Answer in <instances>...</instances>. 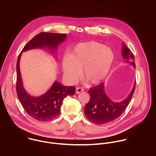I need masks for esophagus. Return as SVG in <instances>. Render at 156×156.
<instances>
[{
  "label": "esophagus",
  "instance_id": "34e87169",
  "mask_svg": "<svg viewBox=\"0 0 156 156\" xmlns=\"http://www.w3.org/2000/svg\"><path fill=\"white\" fill-rule=\"evenodd\" d=\"M83 91H84V90H83V88H81V87H76V94H79L81 92H83Z\"/></svg>",
  "mask_w": 156,
  "mask_h": 156
}]
</instances>
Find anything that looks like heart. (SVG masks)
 Wrapping results in <instances>:
<instances>
[{
    "label": "heart",
    "instance_id": "b5f03b06",
    "mask_svg": "<svg viewBox=\"0 0 156 156\" xmlns=\"http://www.w3.org/2000/svg\"><path fill=\"white\" fill-rule=\"evenodd\" d=\"M115 59L110 48L104 44L91 41L77 44L71 55L62 60L63 75L69 82L75 83L83 69V75L92 84L103 81L108 75Z\"/></svg>",
    "mask_w": 156,
    "mask_h": 156
}]
</instances>
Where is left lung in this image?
Listing matches in <instances>:
<instances>
[{"label":"left lung","mask_w":156,"mask_h":156,"mask_svg":"<svg viewBox=\"0 0 156 156\" xmlns=\"http://www.w3.org/2000/svg\"><path fill=\"white\" fill-rule=\"evenodd\" d=\"M122 55L124 62H126L136 68L134 56L131 51L122 43ZM136 82L128 96L120 102H114L106 94L104 83L91 87L88 93L90 94V100L85 105L84 114L91 122L102 125L112 122L119 118L125 111L135 91Z\"/></svg>","instance_id":"left-lung-1"}]
</instances>
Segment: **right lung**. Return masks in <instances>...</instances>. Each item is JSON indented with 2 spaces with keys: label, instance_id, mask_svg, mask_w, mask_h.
Masks as SVG:
<instances>
[{
  "label": "right lung",
  "instance_id": "add662e5",
  "mask_svg": "<svg viewBox=\"0 0 156 156\" xmlns=\"http://www.w3.org/2000/svg\"><path fill=\"white\" fill-rule=\"evenodd\" d=\"M66 34L41 33L30 41L20 52L16 63V93L18 99L26 112L34 119L46 122L57 117L60 113L63 100L67 96L74 95L75 87L66 86L55 81L44 94L35 97L29 94L23 86L20 61L22 53L34 49H46L55 56L58 46L66 39Z\"/></svg>",
  "mask_w": 156,
  "mask_h": 156
}]
</instances>
